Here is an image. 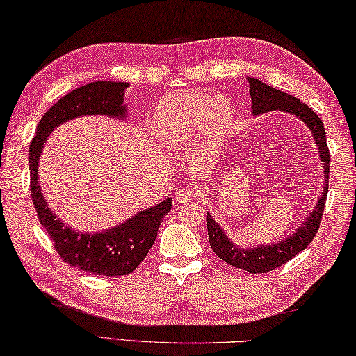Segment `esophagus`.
<instances>
[{
  "mask_svg": "<svg viewBox=\"0 0 356 356\" xmlns=\"http://www.w3.org/2000/svg\"><path fill=\"white\" fill-rule=\"evenodd\" d=\"M198 195V191L195 187H191V186H184V187H179L178 192H177V200L179 202H187L193 200L195 197Z\"/></svg>",
  "mask_w": 356,
  "mask_h": 356,
  "instance_id": "1",
  "label": "esophagus"
}]
</instances>
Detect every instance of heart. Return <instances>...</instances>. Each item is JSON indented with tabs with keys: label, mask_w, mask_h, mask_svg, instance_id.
Segmentation results:
<instances>
[{
	"label": "heart",
	"mask_w": 356,
	"mask_h": 356,
	"mask_svg": "<svg viewBox=\"0 0 356 356\" xmlns=\"http://www.w3.org/2000/svg\"><path fill=\"white\" fill-rule=\"evenodd\" d=\"M234 108L224 95L207 93H175L159 103L155 112V130L169 146H183L202 129L216 132L226 127Z\"/></svg>",
	"instance_id": "1"
}]
</instances>
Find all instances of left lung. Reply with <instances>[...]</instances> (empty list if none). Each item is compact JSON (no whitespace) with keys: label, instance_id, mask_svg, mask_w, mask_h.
Segmentation results:
<instances>
[{"label":"left lung","instance_id":"left-lung-1","mask_svg":"<svg viewBox=\"0 0 356 356\" xmlns=\"http://www.w3.org/2000/svg\"><path fill=\"white\" fill-rule=\"evenodd\" d=\"M248 83L253 117H259V115L272 111H280L298 118L310 130L312 136H314L315 146L318 147V156H320L321 161V169L324 172L323 191L315 207L310 210V213L296 227V230H293L286 238L280 239V241L250 245V248L249 245H244V248L238 245L235 241H232L227 232L220 226V222H216L212 213L207 210L206 222L209 243L215 255L226 261L227 264L238 267V269L248 270L250 273H266L272 269H277L281 264H284L286 261L293 258L296 253L306 249L318 232L329 188L330 154L327 143H325V130L323 121L309 106L301 103L298 98L277 90L275 87L267 86L257 78L248 76Z\"/></svg>","mask_w":356,"mask_h":356}]
</instances>
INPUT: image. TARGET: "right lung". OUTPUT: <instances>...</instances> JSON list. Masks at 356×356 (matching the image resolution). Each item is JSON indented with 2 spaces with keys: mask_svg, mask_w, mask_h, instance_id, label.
Returning a JSON list of instances; mask_svg holds the SVG:
<instances>
[{
  "mask_svg": "<svg viewBox=\"0 0 356 356\" xmlns=\"http://www.w3.org/2000/svg\"><path fill=\"white\" fill-rule=\"evenodd\" d=\"M124 81H93L78 87L49 108L36 126V135L29 147L31 193L41 226L52 238L64 263L76 269L103 277H120L134 272L155 243L158 227L172 209V198L143 209L115 226L87 232L64 224L47 204L40 186L38 165L47 138L54 130L79 117H108L124 121L129 115Z\"/></svg>",
  "mask_w": 356,
  "mask_h": 356,
  "instance_id": "right-lung-1",
  "label": "right lung"
}]
</instances>
